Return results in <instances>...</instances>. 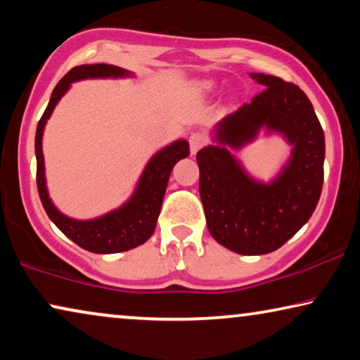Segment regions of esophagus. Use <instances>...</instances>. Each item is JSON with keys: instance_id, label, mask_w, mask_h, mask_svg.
<instances>
[{"instance_id": "1", "label": "esophagus", "mask_w": 360, "mask_h": 360, "mask_svg": "<svg viewBox=\"0 0 360 360\" xmlns=\"http://www.w3.org/2000/svg\"><path fill=\"white\" fill-rule=\"evenodd\" d=\"M205 144H206V136L203 134V132H193V134L190 136L191 155H195L196 152H198Z\"/></svg>"}]
</instances>
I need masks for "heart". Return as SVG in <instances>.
<instances>
[{"mask_svg": "<svg viewBox=\"0 0 360 360\" xmlns=\"http://www.w3.org/2000/svg\"><path fill=\"white\" fill-rule=\"evenodd\" d=\"M196 90H198L200 93H203V95H208V93L214 90V85H213V82H210V80H201L196 83Z\"/></svg>", "mask_w": 360, "mask_h": 360, "instance_id": "obj_1", "label": "heart"}]
</instances>
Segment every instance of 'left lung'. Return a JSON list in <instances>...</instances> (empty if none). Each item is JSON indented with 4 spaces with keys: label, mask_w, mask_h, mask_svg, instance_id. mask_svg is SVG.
<instances>
[{
    "label": "left lung",
    "mask_w": 360,
    "mask_h": 360,
    "mask_svg": "<svg viewBox=\"0 0 360 360\" xmlns=\"http://www.w3.org/2000/svg\"><path fill=\"white\" fill-rule=\"evenodd\" d=\"M265 90L211 131L213 144L196 154L200 196L210 234L240 255L277 250L311 218L323 188L324 132L311 101L293 83L249 73ZM260 131L292 147L269 182L255 179L233 155Z\"/></svg>",
    "instance_id": "1"
}]
</instances>
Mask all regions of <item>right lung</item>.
<instances>
[{
	"label": "right lung",
	"mask_w": 360,
	"mask_h": 360,
	"mask_svg": "<svg viewBox=\"0 0 360 360\" xmlns=\"http://www.w3.org/2000/svg\"><path fill=\"white\" fill-rule=\"evenodd\" d=\"M134 73L126 68L108 65V63H85L72 68L57 86L53 88L51 100L44 111L36 131V160H37V190L42 206L53 224L80 245L82 249L95 254H116L134 249L144 244L154 234L157 218L160 214L162 201L169 184L170 172L176 162L190 154L186 139H176L162 147L147 162L137 180L136 188L124 203L108 213L93 219H75L63 214L49 196L44 164L42 137L49 117L52 116L57 103L70 90L72 83L95 78H132Z\"/></svg>",
	"instance_id": "right-lung-1"
}]
</instances>
